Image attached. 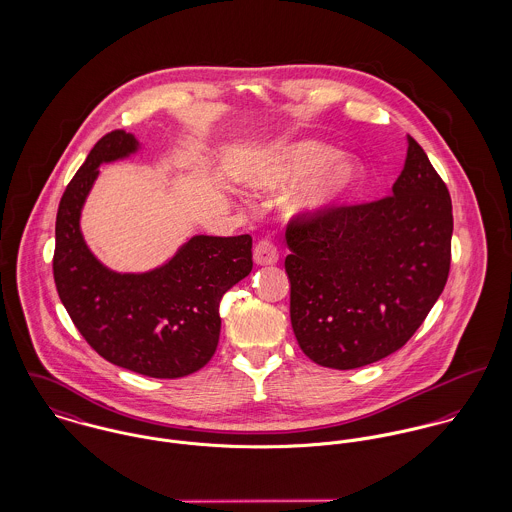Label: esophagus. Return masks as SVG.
<instances>
[{"mask_svg":"<svg viewBox=\"0 0 512 512\" xmlns=\"http://www.w3.org/2000/svg\"><path fill=\"white\" fill-rule=\"evenodd\" d=\"M278 258H280V254H278V250H276V246L272 242L262 240V242L256 244V248H254V262L258 266H274V264H278Z\"/></svg>","mask_w":512,"mask_h":512,"instance_id":"34e87169","label":"esophagus"}]
</instances>
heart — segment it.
I'll return each mask as SVG.
<instances>
[{
	"label": "heart",
	"mask_w": 512,
	"mask_h": 512,
	"mask_svg": "<svg viewBox=\"0 0 512 512\" xmlns=\"http://www.w3.org/2000/svg\"><path fill=\"white\" fill-rule=\"evenodd\" d=\"M365 181V167L351 153L317 140H295L264 149L242 171V183L264 195L288 193L284 211L293 220L321 222L349 207Z\"/></svg>",
	"instance_id": "1"
}]
</instances>
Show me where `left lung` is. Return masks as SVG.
I'll return each instance as SVG.
<instances>
[{"instance_id":"1","label":"left lung","mask_w":512,"mask_h":512,"mask_svg":"<svg viewBox=\"0 0 512 512\" xmlns=\"http://www.w3.org/2000/svg\"><path fill=\"white\" fill-rule=\"evenodd\" d=\"M406 140L404 169L388 197L286 232L293 333L317 365L349 370L392 355L445 288L449 191L426 151Z\"/></svg>"}]
</instances>
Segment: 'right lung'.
<instances>
[{
  "mask_svg": "<svg viewBox=\"0 0 512 512\" xmlns=\"http://www.w3.org/2000/svg\"><path fill=\"white\" fill-rule=\"evenodd\" d=\"M140 149L136 136L122 130L90 149L59 205L53 274L76 329L100 357L151 378H179L213 359L220 297L250 274L252 236L195 234L147 272L102 264L82 236V209L98 167Z\"/></svg>",
  "mask_w": 512,
  "mask_h": 512,
  "instance_id": "add662e5",
  "label": "right lung"
}]
</instances>
